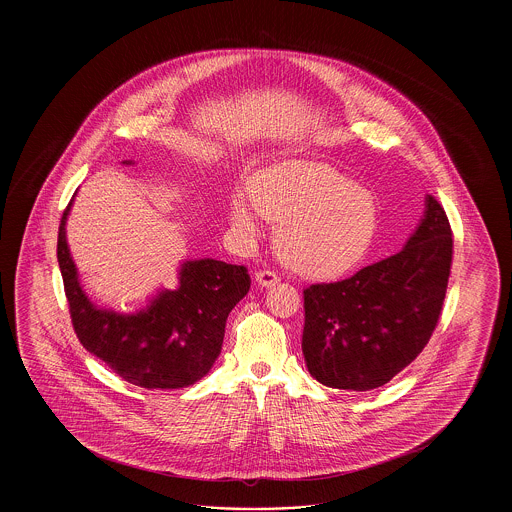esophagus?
I'll list each match as a JSON object with an SVG mask.
<instances>
[{
  "label": "esophagus",
  "mask_w": 512,
  "mask_h": 512,
  "mask_svg": "<svg viewBox=\"0 0 512 512\" xmlns=\"http://www.w3.org/2000/svg\"><path fill=\"white\" fill-rule=\"evenodd\" d=\"M255 282L261 288H268V286H274L278 282V276L272 270H259V272H255Z\"/></svg>",
  "instance_id": "esophagus-1"
}]
</instances>
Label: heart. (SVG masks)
Returning <instances> with one entry per match:
<instances>
[{
    "label": "heart",
    "instance_id": "1",
    "mask_svg": "<svg viewBox=\"0 0 512 512\" xmlns=\"http://www.w3.org/2000/svg\"><path fill=\"white\" fill-rule=\"evenodd\" d=\"M249 203L234 197L228 220L244 236L257 234V216L278 224L280 261L309 278H332L355 267L378 230L374 195L326 163L286 161L253 174Z\"/></svg>",
    "mask_w": 512,
    "mask_h": 512
}]
</instances>
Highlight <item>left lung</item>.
<instances>
[{"label": "left lung", "mask_w": 512, "mask_h": 512, "mask_svg": "<svg viewBox=\"0 0 512 512\" xmlns=\"http://www.w3.org/2000/svg\"><path fill=\"white\" fill-rule=\"evenodd\" d=\"M451 236L443 207L426 195L424 217L399 253L303 292L301 347L315 380L336 390H374L413 363L438 324Z\"/></svg>", "instance_id": "left-lung-1"}]
</instances>
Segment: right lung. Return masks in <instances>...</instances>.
<instances>
[{
	"mask_svg": "<svg viewBox=\"0 0 512 512\" xmlns=\"http://www.w3.org/2000/svg\"><path fill=\"white\" fill-rule=\"evenodd\" d=\"M74 195L59 224L57 261L78 340L128 384L146 390L192 386L220 355L226 318L251 286L247 268L188 259L178 270V286L159 290L146 307L134 313L98 307L80 286L67 244Z\"/></svg>",
	"mask_w": 512,
	"mask_h": 512,
	"instance_id": "add662e5",
	"label": "right lung"
}]
</instances>
